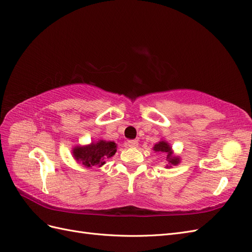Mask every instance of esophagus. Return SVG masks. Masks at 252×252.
I'll list each match as a JSON object with an SVG mask.
<instances>
[{"label":"esophagus","mask_w":252,"mask_h":252,"mask_svg":"<svg viewBox=\"0 0 252 252\" xmlns=\"http://www.w3.org/2000/svg\"><path fill=\"white\" fill-rule=\"evenodd\" d=\"M127 145H128L129 147H138L139 142L136 141V140H129V141L127 142Z\"/></svg>","instance_id":"esophagus-1"}]
</instances>
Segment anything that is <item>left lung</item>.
<instances>
[{"label":"left lung","instance_id":"1","mask_svg":"<svg viewBox=\"0 0 252 252\" xmlns=\"http://www.w3.org/2000/svg\"><path fill=\"white\" fill-rule=\"evenodd\" d=\"M154 150L157 152H166L167 154V161L170 165H178L180 163V159L179 158H175L172 157V151H171V147L168 145V143H166L164 141L159 142L158 144L155 145ZM171 167V166H170Z\"/></svg>","mask_w":252,"mask_h":252}]
</instances>
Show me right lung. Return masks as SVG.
<instances>
[{"label": "right lung", "instance_id": "obj_1", "mask_svg": "<svg viewBox=\"0 0 252 252\" xmlns=\"http://www.w3.org/2000/svg\"><path fill=\"white\" fill-rule=\"evenodd\" d=\"M116 151V143L101 140L95 144L93 143L89 146L74 148L73 156L75 159L81 162L84 166L93 167L103 165L105 163L104 159L114 156Z\"/></svg>", "mask_w": 252, "mask_h": 252}]
</instances>
